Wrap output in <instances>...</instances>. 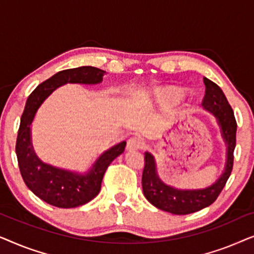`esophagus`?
<instances>
[{"label":"esophagus","instance_id":"34e87169","mask_svg":"<svg viewBox=\"0 0 254 254\" xmlns=\"http://www.w3.org/2000/svg\"><path fill=\"white\" fill-rule=\"evenodd\" d=\"M144 147L143 141L138 137H130L127 141V150H137V149H142Z\"/></svg>","mask_w":254,"mask_h":254}]
</instances>
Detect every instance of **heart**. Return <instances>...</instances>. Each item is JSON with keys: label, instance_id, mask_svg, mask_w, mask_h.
<instances>
[{"label": "heart", "instance_id": "obj_1", "mask_svg": "<svg viewBox=\"0 0 254 254\" xmlns=\"http://www.w3.org/2000/svg\"><path fill=\"white\" fill-rule=\"evenodd\" d=\"M163 95L165 97H168V98H172V99H180L183 98L184 96V91L180 89H176V88H172V89H168L165 90L164 92H163Z\"/></svg>", "mask_w": 254, "mask_h": 254}]
</instances>
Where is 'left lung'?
<instances>
[{"mask_svg":"<svg viewBox=\"0 0 254 254\" xmlns=\"http://www.w3.org/2000/svg\"><path fill=\"white\" fill-rule=\"evenodd\" d=\"M203 83L206 85V95L203 97L202 106L204 110L213 114L221 128L222 138L227 145L225 166L216 182L204 189H177L168 185L159 178L155 157L150 152L145 151L144 169L142 173V190L145 199L158 209L171 214H192L210 206L223 190L234 165V150L236 147V130H237L234 111L229 105L227 97L224 96L220 86L206 77H203Z\"/></svg>","mask_w":254,"mask_h":254,"instance_id":"1","label":"left lung"}]
</instances>
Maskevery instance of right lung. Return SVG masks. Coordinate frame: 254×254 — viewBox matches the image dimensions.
Masks as SVG:
<instances>
[{"label": "right lung", "mask_w": 254, "mask_h": 254, "mask_svg": "<svg viewBox=\"0 0 254 254\" xmlns=\"http://www.w3.org/2000/svg\"><path fill=\"white\" fill-rule=\"evenodd\" d=\"M104 75L105 71L102 69L90 65L65 69L38 85L26 100L16 141L20 175L26 186L38 197L52 206L75 208L91 201L99 193L106 169L124 152L126 141L104 151L84 173L57 168L41 161L34 151L31 138V126L34 117L41 104L60 86L67 83L99 84Z\"/></svg>", "instance_id": "obj_1"}]
</instances>
